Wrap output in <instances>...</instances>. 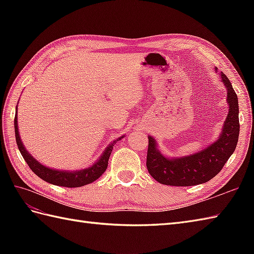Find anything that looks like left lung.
<instances>
[{"instance_id":"8db88e82","label":"left lung","mask_w":254,"mask_h":254,"mask_svg":"<svg viewBox=\"0 0 254 254\" xmlns=\"http://www.w3.org/2000/svg\"><path fill=\"white\" fill-rule=\"evenodd\" d=\"M219 75L227 90L229 109L216 141L194 154L183 157H168L158 149L157 141L152 135L148 136L147 170L161 185L174 187L202 185L213 179L235 152L240 131L238 97L227 76L223 72Z\"/></svg>"}]
</instances>
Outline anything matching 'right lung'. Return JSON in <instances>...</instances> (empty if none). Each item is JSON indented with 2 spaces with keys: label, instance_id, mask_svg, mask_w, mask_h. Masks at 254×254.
<instances>
[{
  "label": "right lung",
  "instance_id": "add662e5",
  "mask_svg": "<svg viewBox=\"0 0 254 254\" xmlns=\"http://www.w3.org/2000/svg\"><path fill=\"white\" fill-rule=\"evenodd\" d=\"M14 127H15V137H16V143H17V146L19 152L23 156V158L29 166V168L35 172V174L41 178L42 180H45L49 183H52L55 186H60V187H66V188H78L83 187L86 185H89V183L94 182L95 180L98 179V178L104 174L108 167V160L111 155V152L113 149V145L119 139L124 137L122 135L119 137L116 141H113L111 144L107 146V148L104 150V153L99 157V159L95 161V163L87 167V168L79 169V170H59V169H52L50 167H47L45 165L40 164L36 158L31 156V154L27 150L24 146L23 142L20 139L19 131H18V124H17V107H16V115L14 119Z\"/></svg>",
  "mask_w": 254,
  "mask_h": 254
}]
</instances>
